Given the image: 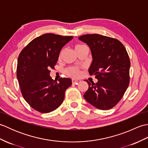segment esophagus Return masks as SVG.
Returning a JSON list of instances; mask_svg holds the SVG:
<instances>
[{
    "mask_svg": "<svg viewBox=\"0 0 148 148\" xmlns=\"http://www.w3.org/2000/svg\"><path fill=\"white\" fill-rule=\"evenodd\" d=\"M78 80H77V79H72V83H73V84H76V83H77V82H78Z\"/></svg>",
    "mask_w": 148,
    "mask_h": 148,
    "instance_id": "obj_1",
    "label": "esophagus"
}]
</instances>
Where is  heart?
<instances>
[{"label":"heart","mask_w":148,"mask_h":148,"mask_svg":"<svg viewBox=\"0 0 148 148\" xmlns=\"http://www.w3.org/2000/svg\"><path fill=\"white\" fill-rule=\"evenodd\" d=\"M86 47L85 45H76V46H74V49H75V51H77L78 50H79L81 49H82L83 48H85ZM62 53H63V50L60 53V56L59 57L60 58L62 55ZM67 73L68 75L72 77H77L79 76L80 75L81 73V71L77 67H69L67 70Z\"/></svg>","instance_id":"1"}]
</instances>
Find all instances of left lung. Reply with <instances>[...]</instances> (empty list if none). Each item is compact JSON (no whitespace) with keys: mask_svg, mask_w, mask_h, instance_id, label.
Listing matches in <instances>:
<instances>
[{"mask_svg":"<svg viewBox=\"0 0 148 148\" xmlns=\"http://www.w3.org/2000/svg\"><path fill=\"white\" fill-rule=\"evenodd\" d=\"M89 46L93 60L90 75H95L97 83H90L84 98L101 110L112 108L126 92L130 82V62L123 45L119 40L99 34L79 37Z\"/></svg>","mask_w":148,"mask_h":148,"instance_id":"obj_1","label":"left lung"}]
</instances>
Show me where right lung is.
<instances>
[{
  "label": "right lung",
  "instance_id": "add662e5",
  "mask_svg": "<svg viewBox=\"0 0 148 148\" xmlns=\"http://www.w3.org/2000/svg\"><path fill=\"white\" fill-rule=\"evenodd\" d=\"M73 38L45 34L33 39L22 49L18 58L16 76L24 99L36 111H54L64 100L65 90L71 86L70 78L58 82L49 76L62 48Z\"/></svg>",
  "mask_w": 148,
  "mask_h": 148
}]
</instances>
